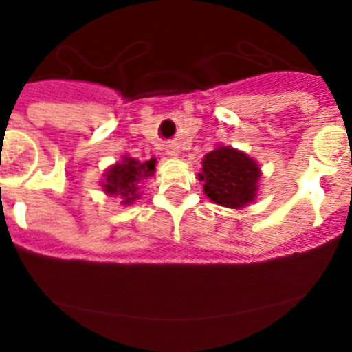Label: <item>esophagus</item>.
Instances as JSON below:
<instances>
[{"instance_id":"34e87169","label":"esophagus","mask_w":352,"mask_h":352,"mask_svg":"<svg viewBox=\"0 0 352 352\" xmlns=\"http://www.w3.org/2000/svg\"><path fill=\"white\" fill-rule=\"evenodd\" d=\"M167 155H170V157H176V155H178V148L170 146L169 150H167Z\"/></svg>"}]
</instances>
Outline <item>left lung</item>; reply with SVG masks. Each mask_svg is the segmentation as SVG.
Returning <instances> with one entry per match:
<instances>
[{"label": "left lung", "mask_w": 352, "mask_h": 352, "mask_svg": "<svg viewBox=\"0 0 352 352\" xmlns=\"http://www.w3.org/2000/svg\"><path fill=\"white\" fill-rule=\"evenodd\" d=\"M260 169L253 159L230 146L209 151L199 179L212 202L225 208H244L254 201Z\"/></svg>", "instance_id": "1"}]
</instances>
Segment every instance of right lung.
I'll use <instances>...</instances> for the list:
<instances>
[{"mask_svg":"<svg viewBox=\"0 0 352 352\" xmlns=\"http://www.w3.org/2000/svg\"><path fill=\"white\" fill-rule=\"evenodd\" d=\"M155 162L151 159L148 162H140L136 159L125 157L120 164H115L111 169L106 173V182L102 183L104 192L109 195H120L124 199V204H131L138 197V183L141 179L150 178L155 170Z\"/></svg>","mask_w":352,"mask_h":352,"instance_id":"add662e5","label":"right lung"}]
</instances>
